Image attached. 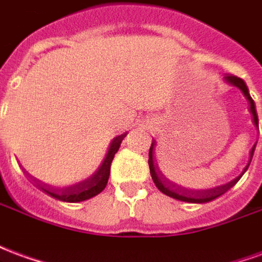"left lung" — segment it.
<instances>
[{"mask_svg": "<svg viewBox=\"0 0 262 262\" xmlns=\"http://www.w3.org/2000/svg\"><path fill=\"white\" fill-rule=\"evenodd\" d=\"M223 80L227 82V84H230L233 86H237L240 91L243 92V95L246 97V99L250 103V112L253 115V120H254V125L258 127V116H257V109H255V103H254L253 98L250 95V91H248L247 84L242 80V78H238L236 75H225L223 77ZM154 144L156 143H151V147H150V151H148V165H150V174H151V178H153L154 184H156V187L159 188L160 191L163 193H165L167 196L174 198V199H178V201H184V202H191V203H206L210 202V201H213L216 198H219L220 195H223V193L227 191V189H230V187H233L237 181H238V178L247 171L248 165L251 163V159H253V154L254 150H255V144H254V147L251 148V151H250V161H248V165L243 170V174L240 177H237L236 180H233L229 184H226V185H222V187H216L214 189H208V191H202L201 193H196V195H187V193L181 192V191H178L174 185H171L170 182L167 181V178L163 177L161 174V171L159 170V165L154 164V160H153V148Z\"/></svg>", "mask_w": 262, "mask_h": 262, "instance_id": "1", "label": "left lung"}]
</instances>
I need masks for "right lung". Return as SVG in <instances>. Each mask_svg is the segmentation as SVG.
<instances>
[{
  "label": "right lung",
  "mask_w": 262,
  "mask_h": 262,
  "mask_svg": "<svg viewBox=\"0 0 262 262\" xmlns=\"http://www.w3.org/2000/svg\"><path fill=\"white\" fill-rule=\"evenodd\" d=\"M127 133L119 135V136L114 137L108 146V151L105 154V157L101 161V164L98 167L97 170L94 171V174L90 176L84 181H80L71 185V187H66L60 191H53L46 185H40L36 184V187L43 191L45 193H48L49 196L54 198V199H59L63 202H70V203H77L86 201V199H91L92 196H97L98 193H101L106 187L109 180V174H111V164H112V160H114L115 154L119 150L120 143L125 139Z\"/></svg>",
  "instance_id": "obj_1"
}]
</instances>
